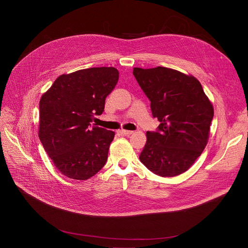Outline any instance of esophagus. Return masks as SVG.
I'll return each mask as SVG.
<instances>
[{"instance_id": "1", "label": "esophagus", "mask_w": 248, "mask_h": 248, "mask_svg": "<svg viewBox=\"0 0 248 248\" xmlns=\"http://www.w3.org/2000/svg\"><path fill=\"white\" fill-rule=\"evenodd\" d=\"M134 132L133 131H125V129H122V131H120V134L122 136H129L132 135Z\"/></svg>"}]
</instances>
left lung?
Returning a JSON list of instances; mask_svg holds the SVG:
<instances>
[{"label": "left lung", "instance_id": "obj_1", "mask_svg": "<svg viewBox=\"0 0 248 248\" xmlns=\"http://www.w3.org/2000/svg\"><path fill=\"white\" fill-rule=\"evenodd\" d=\"M134 76L161 123L147 132L140 160L151 172L174 177L186 172L205 149L213 107L201 83L191 75L167 68H134Z\"/></svg>", "mask_w": 248, "mask_h": 248}]
</instances>
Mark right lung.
I'll return each instance as SVG.
<instances>
[{
  "label": "right lung",
  "instance_id": "1",
  "mask_svg": "<svg viewBox=\"0 0 248 248\" xmlns=\"http://www.w3.org/2000/svg\"><path fill=\"white\" fill-rule=\"evenodd\" d=\"M117 80L116 68L91 67L60 75L42 95L39 139L66 177L87 180L106 165L114 132L91 123Z\"/></svg>",
  "mask_w": 248,
  "mask_h": 248
}]
</instances>
